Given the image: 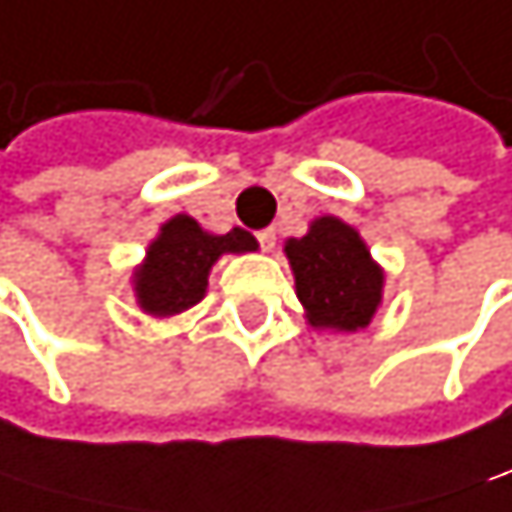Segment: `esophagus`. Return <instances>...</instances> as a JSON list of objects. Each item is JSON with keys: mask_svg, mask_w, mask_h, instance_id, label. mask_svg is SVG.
I'll list each match as a JSON object with an SVG mask.
<instances>
[{"mask_svg": "<svg viewBox=\"0 0 512 512\" xmlns=\"http://www.w3.org/2000/svg\"><path fill=\"white\" fill-rule=\"evenodd\" d=\"M256 237H259L262 250H275V244H278V234H275V228H262Z\"/></svg>", "mask_w": 512, "mask_h": 512, "instance_id": "34e87169", "label": "esophagus"}]
</instances>
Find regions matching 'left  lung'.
<instances>
[{"instance_id": "8db88e82", "label": "left lung", "mask_w": 512, "mask_h": 512, "mask_svg": "<svg viewBox=\"0 0 512 512\" xmlns=\"http://www.w3.org/2000/svg\"><path fill=\"white\" fill-rule=\"evenodd\" d=\"M296 299L315 330L355 333L383 306L386 271L371 256L358 228L337 216H318L302 237L284 244Z\"/></svg>"}]
</instances>
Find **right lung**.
Listing matches in <instances>:
<instances>
[{
	"mask_svg": "<svg viewBox=\"0 0 512 512\" xmlns=\"http://www.w3.org/2000/svg\"><path fill=\"white\" fill-rule=\"evenodd\" d=\"M256 250L259 241L244 228L213 234L185 213L172 216L148 244L145 259L132 268V293L138 309L151 318L182 315L206 296L210 271L222 256Z\"/></svg>",
	"mask_w": 512,
	"mask_h": 512,
	"instance_id": "1",
	"label": "right lung"
}]
</instances>
